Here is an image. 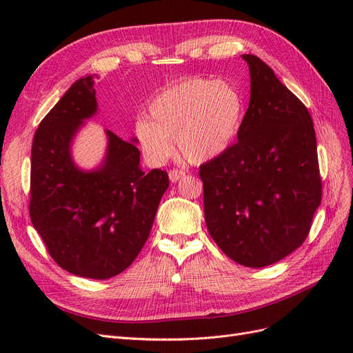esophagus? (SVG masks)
I'll return each mask as SVG.
<instances>
[{"label": "esophagus", "mask_w": 353, "mask_h": 353, "mask_svg": "<svg viewBox=\"0 0 353 353\" xmlns=\"http://www.w3.org/2000/svg\"><path fill=\"white\" fill-rule=\"evenodd\" d=\"M185 176V172L184 170H179V169H170L169 170V179L172 181V183H176V181H179L181 178Z\"/></svg>", "instance_id": "esophagus-1"}]
</instances>
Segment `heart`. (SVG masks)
Instances as JSON below:
<instances>
[{
    "label": "heart",
    "instance_id": "heart-1",
    "mask_svg": "<svg viewBox=\"0 0 353 353\" xmlns=\"http://www.w3.org/2000/svg\"><path fill=\"white\" fill-rule=\"evenodd\" d=\"M150 121L138 119L135 134L144 154L163 162L176 141L190 162H209L236 141L244 99L228 81L187 78L160 91L148 105Z\"/></svg>",
    "mask_w": 353,
    "mask_h": 353
}]
</instances>
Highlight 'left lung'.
<instances>
[{"label": "left lung", "instance_id": "obj_1", "mask_svg": "<svg viewBox=\"0 0 353 353\" xmlns=\"http://www.w3.org/2000/svg\"><path fill=\"white\" fill-rule=\"evenodd\" d=\"M250 101L237 143L200 166L208 231L228 258L249 268L302 245L321 203L316 138L305 104L253 54Z\"/></svg>", "mask_w": 353, "mask_h": 353}]
</instances>
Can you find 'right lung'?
I'll use <instances>...</instances> for the list:
<instances>
[{"instance_id":"add662e5","label":"right lung","mask_w":353,"mask_h":353,"mask_svg":"<svg viewBox=\"0 0 353 353\" xmlns=\"http://www.w3.org/2000/svg\"><path fill=\"white\" fill-rule=\"evenodd\" d=\"M97 110L88 74L41 121L30 153L29 213L60 268L105 280L125 271L141 252L169 178L162 169L145 174L135 138L125 141L109 130L97 168L85 170L74 163V137Z\"/></svg>"}]
</instances>
